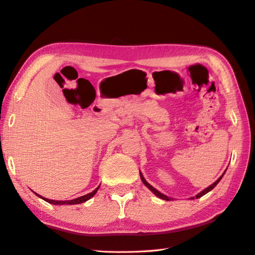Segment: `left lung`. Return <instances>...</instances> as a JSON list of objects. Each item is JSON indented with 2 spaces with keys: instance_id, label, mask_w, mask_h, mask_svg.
Returning a JSON list of instances; mask_svg holds the SVG:
<instances>
[{
  "instance_id": "left-lung-1",
  "label": "left lung",
  "mask_w": 255,
  "mask_h": 255,
  "mask_svg": "<svg viewBox=\"0 0 255 255\" xmlns=\"http://www.w3.org/2000/svg\"><path fill=\"white\" fill-rule=\"evenodd\" d=\"M225 171H226V170H225ZM225 171H224V173H225ZM224 173H223V174H222V175H221V177H220V178H219V179H218L217 181H215L213 184H211L210 186H208L207 188H205V190H204V191H202V192H200L199 194H197V195H196V196H195V197H192L191 199H194V198H200V197H201V196H204V195H205V194H207L208 192H210V191H212V190H213V188H214L215 186H217V184L219 183V182L221 181V179H222V178H223V175H224ZM140 177H141V180H142V182H143V183H144V185H145V186H146V187L148 188V190H151V191H152V192H153V193H154V194H155L156 196H157V197H159V198H161V199H164V200H168V201L171 199L170 197H168V196H166V195H164V194H161L160 192H158L157 190H156V188H154V187H153V186H152L151 184H149V183H147V182H146V180H145L144 178H143V175H142V173H141V172H140Z\"/></svg>"
}]
</instances>
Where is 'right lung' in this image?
<instances>
[{
    "label": "right lung",
    "mask_w": 255,
    "mask_h": 255,
    "mask_svg": "<svg viewBox=\"0 0 255 255\" xmlns=\"http://www.w3.org/2000/svg\"><path fill=\"white\" fill-rule=\"evenodd\" d=\"M99 187H100V185L98 186L96 190L93 191L91 193H89L87 195H84V196H82V197L72 199V200H51V199H47V198H45V197H42L41 195H38L36 193H34V194H36V196H38V197H40V198L44 199L45 201H47V202H49V204H53V205H77V204H82V202L87 201L91 197H94L95 194L98 192V190H99Z\"/></svg>",
    "instance_id": "add662e5"
}]
</instances>
